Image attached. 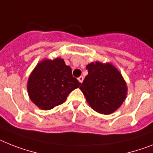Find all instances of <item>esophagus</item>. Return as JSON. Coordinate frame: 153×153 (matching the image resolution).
I'll return each mask as SVG.
<instances>
[{
  "mask_svg": "<svg viewBox=\"0 0 153 153\" xmlns=\"http://www.w3.org/2000/svg\"><path fill=\"white\" fill-rule=\"evenodd\" d=\"M78 80H79L80 83H82L83 82V80H84V76H80L79 78H78Z\"/></svg>",
  "mask_w": 153,
  "mask_h": 153,
  "instance_id": "34e87169",
  "label": "esophagus"
}]
</instances>
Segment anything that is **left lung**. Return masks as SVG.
I'll use <instances>...</instances> for the list:
<instances>
[{
	"mask_svg": "<svg viewBox=\"0 0 153 153\" xmlns=\"http://www.w3.org/2000/svg\"><path fill=\"white\" fill-rule=\"evenodd\" d=\"M88 74L79 89L92 109L108 115L117 110L126 99L127 87L122 74L111 63L91 62Z\"/></svg>",
	"mask_w": 153,
	"mask_h": 153,
	"instance_id": "8db88e82",
	"label": "left lung"
}]
</instances>
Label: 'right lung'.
Wrapping results in <instances>:
<instances>
[{
    "label": "right lung",
    "mask_w": 153,
    "mask_h": 153,
    "mask_svg": "<svg viewBox=\"0 0 153 153\" xmlns=\"http://www.w3.org/2000/svg\"><path fill=\"white\" fill-rule=\"evenodd\" d=\"M80 83L72 75V69L61 58L44 59L29 76L27 91L30 100L43 110L62 104Z\"/></svg>",
    "instance_id": "obj_1"
}]
</instances>
